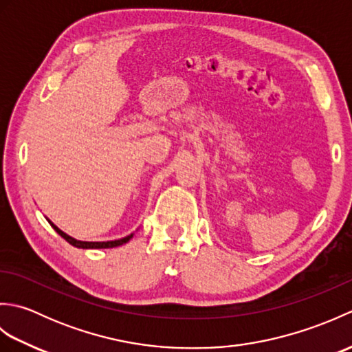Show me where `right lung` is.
<instances>
[{"instance_id":"right-lung-1","label":"right lung","mask_w":352,"mask_h":352,"mask_svg":"<svg viewBox=\"0 0 352 352\" xmlns=\"http://www.w3.org/2000/svg\"><path fill=\"white\" fill-rule=\"evenodd\" d=\"M47 221L50 222V226L54 228L58 234H60L66 242H69L72 246H76V248H83V250H100V248H115V246H121L124 243H126L130 241V239L134 236V233L125 236L122 239H118V241H107V242H86V241H78V239H74L72 236L66 234L65 231H62L57 226H54L48 218Z\"/></svg>"}]
</instances>
